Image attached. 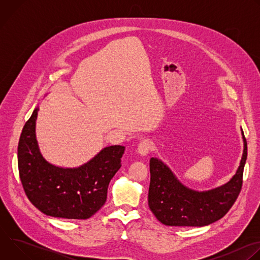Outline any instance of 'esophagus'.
<instances>
[{
    "label": "esophagus",
    "mask_w": 260,
    "mask_h": 260,
    "mask_svg": "<svg viewBox=\"0 0 260 260\" xmlns=\"http://www.w3.org/2000/svg\"><path fill=\"white\" fill-rule=\"evenodd\" d=\"M154 148V144L151 140L149 139H145L143 140L140 144H139V147H138V153L141 154V155H147L148 153H149L150 151L153 150Z\"/></svg>",
    "instance_id": "esophagus-1"
}]
</instances>
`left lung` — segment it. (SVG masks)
<instances>
[{"mask_svg": "<svg viewBox=\"0 0 260 260\" xmlns=\"http://www.w3.org/2000/svg\"><path fill=\"white\" fill-rule=\"evenodd\" d=\"M244 150L234 177L220 187L197 191L183 185L160 159H150L148 205L162 224L169 226H205L223 217L235 204L243 184L247 159V141L242 129Z\"/></svg>", "mask_w": 260, "mask_h": 260, "instance_id": "left-lung-1", "label": "left lung"}]
</instances>
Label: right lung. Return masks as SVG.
I'll use <instances>...</instances> for the list:
<instances>
[{
	"label": "right lung",
	"mask_w": 260,
	"mask_h": 260,
	"mask_svg": "<svg viewBox=\"0 0 260 260\" xmlns=\"http://www.w3.org/2000/svg\"><path fill=\"white\" fill-rule=\"evenodd\" d=\"M37 107L18 143V171L29 202L42 213L66 219H87L106 203L109 183L121 167L125 148L109 146L78 168H60L41 154L36 139Z\"/></svg>",
	"instance_id": "obj_1"
}]
</instances>
